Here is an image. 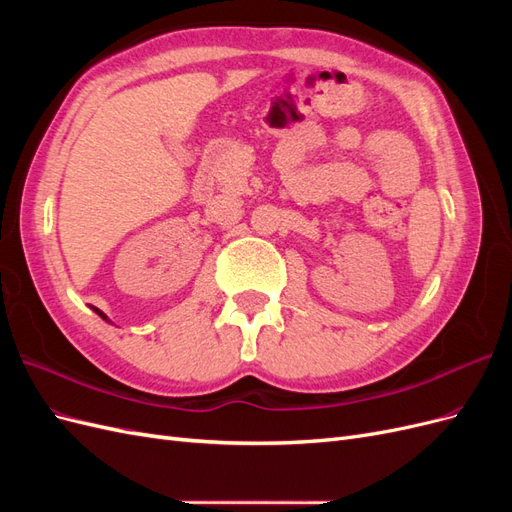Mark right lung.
I'll return each mask as SVG.
<instances>
[{
	"label": "right lung",
	"instance_id": "right-lung-1",
	"mask_svg": "<svg viewBox=\"0 0 512 512\" xmlns=\"http://www.w3.org/2000/svg\"><path fill=\"white\" fill-rule=\"evenodd\" d=\"M96 312H98V314H100V316H102V318H104V320H106V316H104V314H102V312H100V309H96Z\"/></svg>",
	"mask_w": 512,
	"mask_h": 512
}]
</instances>
